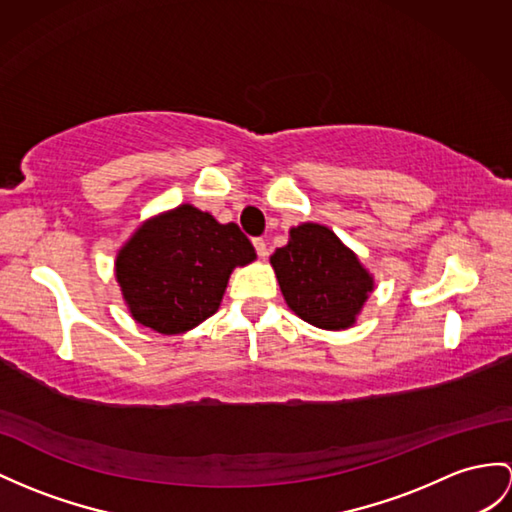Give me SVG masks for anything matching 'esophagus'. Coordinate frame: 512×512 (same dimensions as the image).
Here are the masks:
<instances>
[{
    "label": "esophagus",
    "mask_w": 512,
    "mask_h": 512,
    "mask_svg": "<svg viewBox=\"0 0 512 512\" xmlns=\"http://www.w3.org/2000/svg\"><path fill=\"white\" fill-rule=\"evenodd\" d=\"M252 243H254V249H256L258 258H265L267 256V243H265V239H254Z\"/></svg>",
    "instance_id": "34e87169"
}]
</instances>
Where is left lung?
Here are the masks:
<instances>
[{
	"label": "left lung",
	"instance_id": "8db88e82",
	"mask_svg": "<svg viewBox=\"0 0 512 512\" xmlns=\"http://www.w3.org/2000/svg\"><path fill=\"white\" fill-rule=\"evenodd\" d=\"M282 295L297 317L323 330L350 328L373 291V280L334 232L319 223L291 230L271 256Z\"/></svg>",
	"mask_w": 512,
	"mask_h": 512
}]
</instances>
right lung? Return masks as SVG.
<instances>
[{
  "label": "right lung",
  "mask_w": 512,
  "mask_h": 512,
  "mask_svg": "<svg viewBox=\"0 0 512 512\" xmlns=\"http://www.w3.org/2000/svg\"><path fill=\"white\" fill-rule=\"evenodd\" d=\"M254 258L236 223L184 204L134 232L117 256V282L136 321L180 334L217 313L232 269Z\"/></svg>",
  "instance_id": "obj_1"
}]
</instances>
